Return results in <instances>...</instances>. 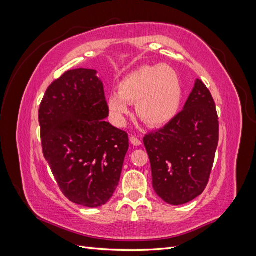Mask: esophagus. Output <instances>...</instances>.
Returning <instances> with one entry per match:
<instances>
[{
  "label": "esophagus",
  "instance_id": "1",
  "mask_svg": "<svg viewBox=\"0 0 256 256\" xmlns=\"http://www.w3.org/2000/svg\"><path fill=\"white\" fill-rule=\"evenodd\" d=\"M130 142H131V144H134V146H138L141 144V140L140 138H138L136 136H130Z\"/></svg>",
  "mask_w": 256,
  "mask_h": 256
}]
</instances>
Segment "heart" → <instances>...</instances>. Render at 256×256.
<instances>
[{
  "mask_svg": "<svg viewBox=\"0 0 256 256\" xmlns=\"http://www.w3.org/2000/svg\"><path fill=\"white\" fill-rule=\"evenodd\" d=\"M182 97L177 72L168 65L144 66L124 78L118 92L108 99V108L118 125L125 122L129 104L136 102V112L146 125L162 126L176 115Z\"/></svg>",
  "mask_w": 256,
  "mask_h": 256,
  "instance_id": "b5f03b06",
  "label": "heart"
}]
</instances>
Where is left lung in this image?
Segmentation results:
<instances>
[{
  "mask_svg": "<svg viewBox=\"0 0 256 256\" xmlns=\"http://www.w3.org/2000/svg\"><path fill=\"white\" fill-rule=\"evenodd\" d=\"M143 142L154 190L164 202L182 205L202 194L219 142L218 114L206 85L196 80L184 110Z\"/></svg>",
  "mask_w": 256,
  "mask_h": 256,
  "instance_id": "8db88e82",
  "label": "left lung"
}]
</instances>
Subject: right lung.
<instances>
[{
	"mask_svg": "<svg viewBox=\"0 0 256 256\" xmlns=\"http://www.w3.org/2000/svg\"><path fill=\"white\" fill-rule=\"evenodd\" d=\"M108 115L104 84L94 69L64 72L40 106L44 157L63 194L78 205H104L120 182L129 138L104 120Z\"/></svg>",
	"mask_w": 256,
	"mask_h": 256,
	"instance_id": "add662e5",
	"label": "right lung"
}]
</instances>
